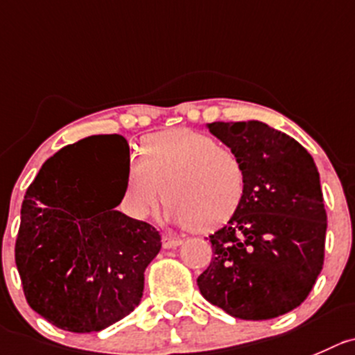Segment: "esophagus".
<instances>
[{
  "label": "esophagus",
  "mask_w": 355,
  "mask_h": 355,
  "mask_svg": "<svg viewBox=\"0 0 355 355\" xmlns=\"http://www.w3.org/2000/svg\"><path fill=\"white\" fill-rule=\"evenodd\" d=\"M181 245V239L171 237V235H164V248L165 249H174Z\"/></svg>",
  "instance_id": "34e87169"
}]
</instances>
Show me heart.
<instances>
[{
	"instance_id": "b5f03b06",
	"label": "heart",
	"mask_w": 355,
	"mask_h": 355,
	"mask_svg": "<svg viewBox=\"0 0 355 355\" xmlns=\"http://www.w3.org/2000/svg\"><path fill=\"white\" fill-rule=\"evenodd\" d=\"M164 188L167 212L195 230H216L234 218L245 193V168L237 151L211 136L171 129L148 136L125 175L121 207L144 219Z\"/></svg>"
}]
</instances>
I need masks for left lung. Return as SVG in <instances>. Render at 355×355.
Returning a JSON list of instances; mask_svg holds the SVG:
<instances>
[{
	"mask_svg": "<svg viewBox=\"0 0 355 355\" xmlns=\"http://www.w3.org/2000/svg\"><path fill=\"white\" fill-rule=\"evenodd\" d=\"M209 130L241 157L245 193L228 225L209 235L214 258L198 289L237 319L288 313L305 302L324 263L327 216L313 158L261 121H214Z\"/></svg>",
	"mask_w": 355,
	"mask_h": 355,
	"instance_id": "8db88e82",
	"label": "left lung"
}]
</instances>
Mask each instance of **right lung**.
I'll return each instance as SVG.
<instances>
[{
    "label": "right lung",
    "mask_w": 355,
    "mask_h": 355,
    "mask_svg": "<svg viewBox=\"0 0 355 355\" xmlns=\"http://www.w3.org/2000/svg\"><path fill=\"white\" fill-rule=\"evenodd\" d=\"M113 151L127 158L125 137L69 144L43 164L24 195L15 241L24 296L64 331H101L129 315L162 248L155 226L114 209L125 183H110L104 172Z\"/></svg>",
    "instance_id": "add662e5"
}]
</instances>
